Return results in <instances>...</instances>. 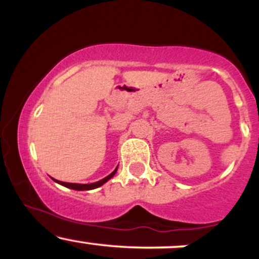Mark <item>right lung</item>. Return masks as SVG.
Returning <instances> with one entry per match:
<instances>
[{"instance_id":"1","label":"right lung","mask_w":259,"mask_h":259,"mask_svg":"<svg viewBox=\"0 0 259 259\" xmlns=\"http://www.w3.org/2000/svg\"><path fill=\"white\" fill-rule=\"evenodd\" d=\"M117 169H118V167L115 168L114 170H113L112 173L108 175V177L103 178L102 180H100V181H96V183H92V184H73V183H63V181H59V180H56V179H53V180H55L56 183L61 184V185H63V186H65V187H69V189H73V190H78V191H85V190H92V189H97V187L102 186L103 184L107 183V181H108L109 179H111L112 177H114V174L117 173Z\"/></svg>"}]
</instances>
